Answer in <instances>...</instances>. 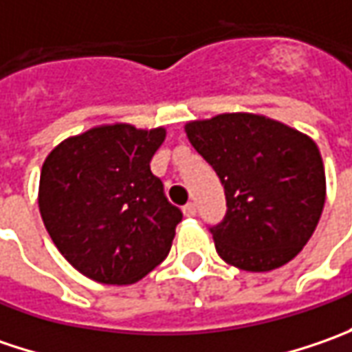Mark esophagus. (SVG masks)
I'll use <instances>...</instances> for the list:
<instances>
[{
  "label": "esophagus",
  "instance_id": "34e87169",
  "mask_svg": "<svg viewBox=\"0 0 352 352\" xmlns=\"http://www.w3.org/2000/svg\"><path fill=\"white\" fill-rule=\"evenodd\" d=\"M184 215H186V217H194V215H196V204H192V201L186 204V206H184Z\"/></svg>",
  "mask_w": 352,
  "mask_h": 352
}]
</instances>
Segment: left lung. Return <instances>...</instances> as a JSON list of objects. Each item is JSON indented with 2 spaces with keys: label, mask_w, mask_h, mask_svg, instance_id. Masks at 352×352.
<instances>
[{
  "label": "left lung",
  "mask_w": 352,
  "mask_h": 352,
  "mask_svg": "<svg viewBox=\"0 0 352 352\" xmlns=\"http://www.w3.org/2000/svg\"><path fill=\"white\" fill-rule=\"evenodd\" d=\"M184 129L225 188L227 215L211 227L217 254L247 272L290 263L314 235L325 204L316 141L256 113H221Z\"/></svg>",
  "instance_id": "obj_1"
}]
</instances>
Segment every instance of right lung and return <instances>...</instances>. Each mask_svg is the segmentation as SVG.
Segmentation results:
<instances>
[{
  "label": "right lung",
  "instance_id": "right-lung-1",
  "mask_svg": "<svg viewBox=\"0 0 352 352\" xmlns=\"http://www.w3.org/2000/svg\"><path fill=\"white\" fill-rule=\"evenodd\" d=\"M164 137V127L98 125L45 158L38 211L56 249L84 276L135 284L168 256L182 211L151 172Z\"/></svg>",
  "mask_w": 352,
  "mask_h": 352
}]
</instances>
